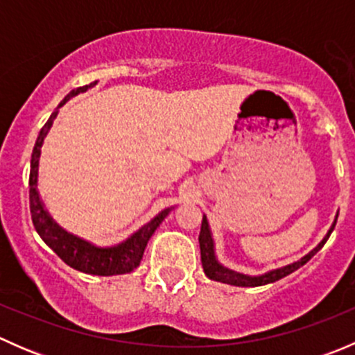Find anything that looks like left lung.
Segmentation results:
<instances>
[{"label": "left lung", "instance_id": "obj_1", "mask_svg": "<svg viewBox=\"0 0 355 355\" xmlns=\"http://www.w3.org/2000/svg\"><path fill=\"white\" fill-rule=\"evenodd\" d=\"M336 220L333 221L331 228L328 230V234L324 235L323 241L320 242L309 254H306L304 257H300L299 261L295 263L287 264L284 268H278V270H271L268 273L259 275V277H250V275H242L237 273L234 270H228L225 268L223 264L218 263L216 254H214V242H213V235H211L209 230V223H207V218L202 216V225H200V234H199V245H200V263H202V270L206 273L207 278L214 282H221V284H228V285H235V287H259V285H266V284H273V282L280 280V278L287 277V275L293 273L295 270H299L300 266L307 263L318 250L321 249L324 244H327L328 237L331 235L333 228H335Z\"/></svg>", "mask_w": 355, "mask_h": 355}]
</instances>
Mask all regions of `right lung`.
Returning <instances> with one entry per match:
<instances>
[{
    "label": "right lung",
    "mask_w": 355,
    "mask_h": 355,
    "mask_svg": "<svg viewBox=\"0 0 355 355\" xmlns=\"http://www.w3.org/2000/svg\"><path fill=\"white\" fill-rule=\"evenodd\" d=\"M96 84H98V80L92 82V84L89 85H84V87L73 89V91H71L70 94H67L65 99L60 103L58 108H62L70 98L80 94V92H85L87 89L94 87ZM58 108L53 111L49 120L46 121L44 127L41 128V132H39L37 135V141H35L34 151H32L31 175H28V200H31L32 223H34L35 230L41 235L42 241L51 247V249L58 254V257H62L68 266L73 268V270L82 271V273L87 275H98V277H113V275L130 273V271H134L135 268L141 264V259L142 256H144V249L146 245H148L149 239L153 237V234H155L156 228L159 227L161 221L168 216L171 207L161 211V213L156 214L149 223H146L144 227L139 228L135 234H132L127 241H123L121 244L113 247H96L92 245L91 242L82 241V239L75 237V235L63 230V228L49 216V213L46 211L37 191V171L42 142H44L46 135H48L49 128H51L53 121H55L56 114H58Z\"/></svg>",
    "instance_id": "add662e5"
}]
</instances>
